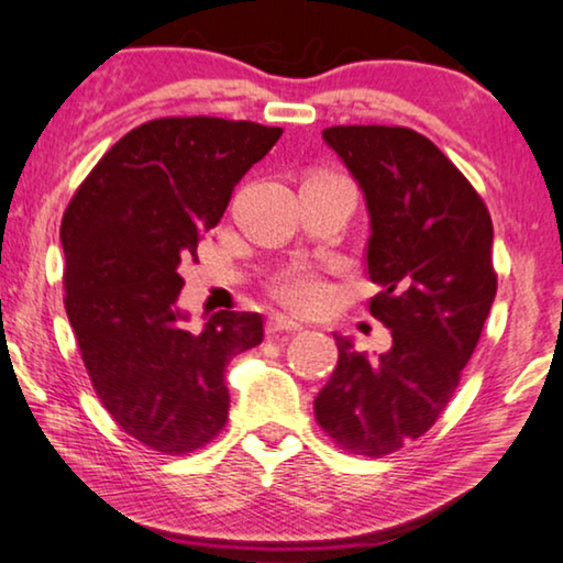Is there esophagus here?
<instances>
[{"mask_svg": "<svg viewBox=\"0 0 563 563\" xmlns=\"http://www.w3.org/2000/svg\"><path fill=\"white\" fill-rule=\"evenodd\" d=\"M303 327H300L298 321L288 319V316H280L275 313L267 319V334H280V331H300Z\"/></svg>", "mask_w": 563, "mask_h": 563, "instance_id": "obj_1", "label": "esophagus"}]
</instances>
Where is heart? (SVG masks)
<instances>
[{
    "label": "heart",
    "instance_id": "obj_1",
    "mask_svg": "<svg viewBox=\"0 0 563 563\" xmlns=\"http://www.w3.org/2000/svg\"><path fill=\"white\" fill-rule=\"evenodd\" d=\"M275 296L298 311H313L329 300V285L308 267H292L275 283Z\"/></svg>",
    "mask_w": 563,
    "mask_h": 563
}]
</instances>
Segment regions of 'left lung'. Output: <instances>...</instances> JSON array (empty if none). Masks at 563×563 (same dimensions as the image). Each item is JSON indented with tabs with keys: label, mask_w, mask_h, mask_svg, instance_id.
Wrapping results in <instances>:
<instances>
[{
	"label": "left lung",
	"mask_w": 563,
	"mask_h": 563,
	"mask_svg": "<svg viewBox=\"0 0 563 563\" xmlns=\"http://www.w3.org/2000/svg\"><path fill=\"white\" fill-rule=\"evenodd\" d=\"M323 140L369 213V313L393 346L375 360L339 336V362L313 400L339 446L385 456L423 437L449 406L493 308V219L454 163L408 126H329Z\"/></svg>",
	"instance_id": "obj_1"
}]
</instances>
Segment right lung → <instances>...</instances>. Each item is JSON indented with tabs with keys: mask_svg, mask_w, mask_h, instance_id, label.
<instances>
[{
	"mask_svg": "<svg viewBox=\"0 0 563 563\" xmlns=\"http://www.w3.org/2000/svg\"><path fill=\"white\" fill-rule=\"evenodd\" d=\"M280 126L165 117L101 157L60 224L66 313L101 406L132 439L188 454L224 429L227 364L263 342V316L217 311L188 327L178 267L224 217Z\"/></svg>",
	"mask_w": 563,
	"mask_h": 563,
	"instance_id": "add662e5",
	"label": "right lung"
}]
</instances>
